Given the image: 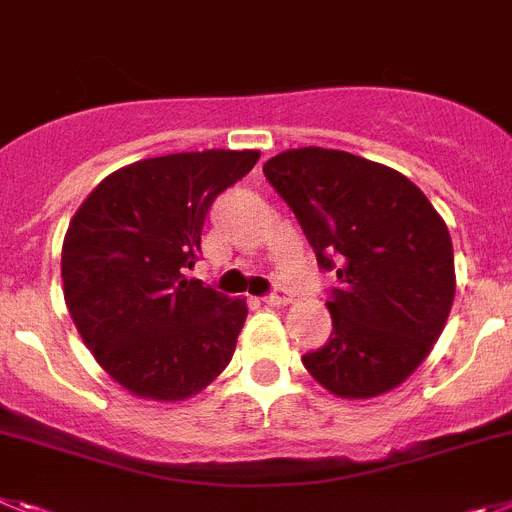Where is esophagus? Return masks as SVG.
<instances>
[{"label":"esophagus","mask_w":512,"mask_h":512,"mask_svg":"<svg viewBox=\"0 0 512 512\" xmlns=\"http://www.w3.org/2000/svg\"><path fill=\"white\" fill-rule=\"evenodd\" d=\"M265 301H268V304H273V306H281V304H288V296H286V291H283L281 286H275L273 291L265 296Z\"/></svg>","instance_id":"obj_1"}]
</instances>
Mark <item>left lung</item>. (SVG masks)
Wrapping results in <instances>:
<instances>
[{"instance_id":"8db88e82","label":"left lung","mask_w":512,"mask_h":512,"mask_svg":"<svg viewBox=\"0 0 512 512\" xmlns=\"http://www.w3.org/2000/svg\"><path fill=\"white\" fill-rule=\"evenodd\" d=\"M304 229L317 265L337 275L332 335L306 371L342 399L379 397L425 358L456 293L446 221L415 182L348 151L304 146L262 167Z\"/></svg>"}]
</instances>
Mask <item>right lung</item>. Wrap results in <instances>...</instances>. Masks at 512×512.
Returning <instances> with one entry per match:
<instances>
[{
    "instance_id": "obj_1",
    "label": "right lung",
    "mask_w": 512,
    "mask_h": 512,
    "mask_svg": "<svg viewBox=\"0 0 512 512\" xmlns=\"http://www.w3.org/2000/svg\"><path fill=\"white\" fill-rule=\"evenodd\" d=\"M257 159L252 149L141 159L74 213L61 250L66 306L95 361L136 397L188 399L229 366L247 304L188 270L211 203Z\"/></svg>"
}]
</instances>
